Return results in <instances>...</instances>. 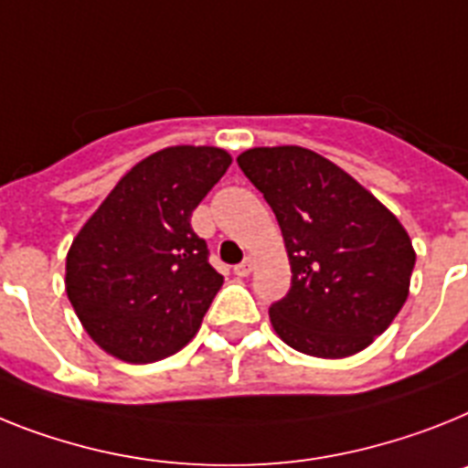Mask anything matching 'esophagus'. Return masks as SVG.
Masks as SVG:
<instances>
[{
  "instance_id": "34e87169",
  "label": "esophagus",
  "mask_w": 468,
  "mask_h": 468,
  "mask_svg": "<svg viewBox=\"0 0 468 468\" xmlns=\"http://www.w3.org/2000/svg\"><path fill=\"white\" fill-rule=\"evenodd\" d=\"M252 269H254V261H252V259H245L242 264L235 266L233 273H235V276H238V278H247V276H250V273H252Z\"/></svg>"
}]
</instances>
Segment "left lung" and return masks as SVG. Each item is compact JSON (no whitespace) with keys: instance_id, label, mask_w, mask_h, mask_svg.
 <instances>
[{"instance_id":"obj_1","label":"left lung","mask_w":468,"mask_h":468,"mask_svg":"<svg viewBox=\"0 0 468 468\" xmlns=\"http://www.w3.org/2000/svg\"><path fill=\"white\" fill-rule=\"evenodd\" d=\"M281 226L288 294L269 316L297 352L343 359L374 343L410 294L416 252L398 216L312 149L254 147L238 156Z\"/></svg>"}]
</instances>
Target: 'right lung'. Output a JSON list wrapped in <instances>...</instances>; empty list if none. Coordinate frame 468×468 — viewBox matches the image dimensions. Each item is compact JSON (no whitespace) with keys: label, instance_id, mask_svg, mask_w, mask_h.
<instances>
[{"label":"right lung","instance_id":"obj_1","mask_svg":"<svg viewBox=\"0 0 468 468\" xmlns=\"http://www.w3.org/2000/svg\"><path fill=\"white\" fill-rule=\"evenodd\" d=\"M230 161L218 147L154 152L80 228L66 257V294L104 352L149 364L176 355L199 331L223 276L190 216Z\"/></svg>","mask_w":468,"mask_h":468}]
</instances>
